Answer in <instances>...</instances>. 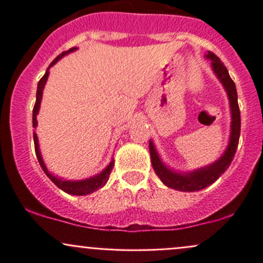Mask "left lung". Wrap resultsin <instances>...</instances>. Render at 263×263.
Returning a JSON list of instances; mask_svg holds the SVG:
<instances>
[{"mask_svg":"<svg viewBox=\"0 0 263 263\" xmlns=\"http://www.w3.org/2000/svg\"><path fill=\"white\" fill-rule=\"evenodd\" d=\"M206 60L210 61L211 70L217 78V80L221 82L224 86L225 91H227L228 100H229L230 107V117H232V122H230V135H229V142L225 148L224 153L221 154L217 160L214 163L209 164L206 166H201V168L195 169L191 172H181L172 169L161 160L160 155H159L158 150H156L155 145H154L153 140L148 141V150H150L151 156V164L155 171L156 176L160 178V181L169 188L173 190L182 191V192H196V191H201L206 188L208 185L213 184V183L229 168L230 163L233 161V158L237 151L238 142H239V135H240V112L239 105H238V94L237 89H235L234 81L230 79L229 72H228L227 67L224 63L219 60V57L214 54L213 52H208L205 54Z\"/></svg>","mask_w":263,"mask_h":263,"instance_id":"1","label":"left lung"}]
</instances>
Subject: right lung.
Listing matches in <instances>:
<instances>
[{
	"mask_svg": "<svg viewBox=\"0 0 263 263\" xmlns=\"http://www.w3.org/2000/svg\"><path fill=\"white\" fill-rule=\"evenodd\" d=\"M76 49L78 48H76V47H73V48L61 53V54L58 55V57L55 58L52 63H50L49 67L47 68L46 73H44V76L41 79V80H39L38 87H36L35 105H34V109H33V127L34 128H36V126H38L36 116H38L39 109H41L42 98H43V90H44V86H46L47 80H48V76H49V68L52 67L53 65H55V63H57L61 58L65 57V55L68 54V53L75 52ZM34 146H35L36 158H38V161H39V164H41V166H42V169H43L44 173L47 174V177H48L50 181L54 183V184L57 185L60 190H62L63 192L68 193V195L85 196V195H90V193H92V192H95V191L103 188L105 185V183L108 182V179H109V174H110V172H112L113 165H115V160H113V158H112L110 163L108 164V165L105 166V168L103 169L99 174H97V176H92V177H90V178H86V179H79V181H70V179L61 178V177L55 176V174L50 173V172L48 171V168H47L46 163H44V160H43V156H42L41 148H39L38 135H36V132H34Z\"/></svg>",
	"mask_w": 263,
	"mask_h": 263,
	"instance_id": "right-lung-1",
	"label": "right lung"
}]
</instances>
